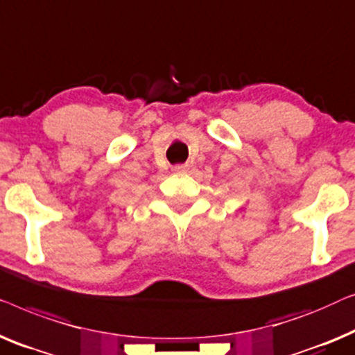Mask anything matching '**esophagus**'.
Wrapping results in <instances>:
<instances>
[{
  "label": "esophagus",
  "instance_id": "esophagus-1",
  "mask_svg": "<svg viewBox=\"0 0 355 355\" xmlns=\"http://www.w3.org/2000/svg\"><path fill=\"white\" fill-rule=\"evenodd\" d=\"M183 168H184V166H175L173 167V171H183Z\"/></svg>",
  "mask_w": 355,
  "mask_h": 355
}]
</instances>
